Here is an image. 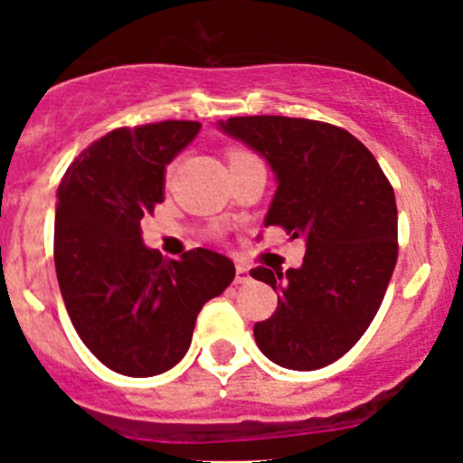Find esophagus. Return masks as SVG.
I'll return each mask as SVG.
<instances>
[{"label": "esophagus", "instance_id": "obj_1", "mask_svg": "<svg viewBox=\"0 0 463 463\" xmlns=\"http://www.w3.org/2000/svg\"><path fill=\"white\" fill-rule=\"evenodd\" d=\"M250 279V270H249V266H244V264H237L235 266V282L237 284H246Z\"/></svg>", "mask_w": 463, "mask_h": 463}]
</instances>
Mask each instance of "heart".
<instances>
[{
	"label": "heart",
	"instance_id": "heart-1",
	"mask_svg": "<svg viewBox=\"0 0 463 463\" xmlns=\"http://www.w3.org/2000/svg\"><path fill=\"white\" fill-rule=\"evenodd\" d=\"M237 156H246V154L244 152H235V154H232V158H237Z\"/></svg>",
	"mask_w": 463,
	"mask_h": 463
}]
</instances>
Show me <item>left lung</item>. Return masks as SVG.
Returning <instances> with one entry per match:
<instances>
[{
  "mask_svg": "<svg viewBox=\"0 0 463 463\" xmlns=\"http://www.w3.org/2000/svg\"><path fill=\"white\" fill-rule=\"evenodd\" d=\"M273 167L278 190L264 226L307 241L300 269L258 266L278 309L255 322V343L287 370L338 361L374 320L399 255L396 199L374 154L335 125L288 116L219 123Z\"/></svg>",
  "mask_w": 463,
  "mask_h": 463,
  "instance_id": "left-lung-1",
  "label": "left lung"
}]
</instances>
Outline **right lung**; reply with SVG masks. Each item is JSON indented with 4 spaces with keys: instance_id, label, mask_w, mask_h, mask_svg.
Returning <instances> with one entry per match:
<instances>
[{
    "instance_id": "add662e5",
    "label": "right lung",
    "mask_w": 463,
    "mask_h": 463,
    "mask_svg": "<svg viewBox=\"0 0 463 463\" xmlns=\"http://www.w3.org/2000/svg\"><path fill=\"white\" fill-rule=\"evenodd\" d=\"M199 128H118L89 145L60 181L53 258L64 307L89 352L118 374L175 367L202 307L235 278V264L214 250L163 260L141 237L143 217L163 202L165 165Z\"/></svg>"
}]
</instances>
